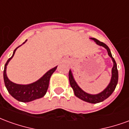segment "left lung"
Instances as JSON below:
<instances>
[{"label":"left lung","mask_w":129,"mask_h":129,"mask_svg":"<svg viewBox=\"0 0 129 129\" xmlns=\"http://www.w3.org/2000/svg\"><path fill=\"white\" fill-rule=\"evenodd\" d=\"M90 39L93 40L98 45L102 46V47L105 48L108 52V56L111 57L112 61H113V66L112 68V70H111V74L112 75H111V79L110 83L108 84L107 87L103 91L98 93V94L92 95V94L87 93L79 86L78 84H77V82L74 79L73 73H72L71 70H69V81H70V86L72 87V88L74 90V93H75V95L76 97H78L80 100H83L84 102H86L91 103V104H97V103L102 102L104 100L107 99L113 92L115 88H116L117 81H118V71H117V68L116 62H115V59H113V57L112 56L111 50H110V49H109L108 46L106 45L105 43L100 42V41H98L95 38H90Z\"/></svg>","instance_id":"obj_1"}]
</instances>
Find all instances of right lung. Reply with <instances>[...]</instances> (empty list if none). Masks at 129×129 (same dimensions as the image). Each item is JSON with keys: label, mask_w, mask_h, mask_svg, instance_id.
Here are the masks:
<instances>
[{"label": "right lung", "mask_w": 129, "mask_h": 129, "mask_svg": "<svg viewBox=\"0 0 129 129\" xmlns=\"http://www.w3.org/2000/svg\"><path fill=\"white\" fill-rule=\"evenodd\" d=\"M26 41L23 44H24ZM22 45H19L18 47L16 48L14 51L13 52L12 56L6 62V63L5 65L4 71H3V78H4L5 87L10 95L19 102H32L33 100L41 98L46 94L48 86H49L50 79L54 72L56 70L57 66H55L53 68L49 70L39 79L31 84H17L11 81L7 77V73H6L7 66L10 61V60L12 59L16 49H18V48H19Z\"/></svg>", "instance_id": "obj_1"}]
</instances>
